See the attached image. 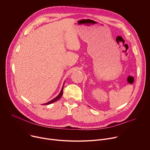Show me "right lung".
Returning a JSON list of instances; mask_svg holds the SVG:
<instances>
[{
  "mask_svg": "<svg viewBox=\"0 0 150 150\" xmlns=\"http://www.w3.org/2000/svg\"><path fill=\"white\" fill-rule=\"evenodd\" d=\"M64 83H65V82H64ZM64 85H63V86H62V90H61V91H60V93L59 94V95H58L57 96H56L54 99H52L51 100L49 101L48 102H47V103H44V104H43V105H49V104L52 103H54V102H56L57 100H59V99L61 98L62 96V94H63V89H64Z\"/></svg>",
  "mask_w": 150,
  "mask_h": 150,
  "instance_id": "add662e5",
  "label": "right lung"
}]
</instances>
